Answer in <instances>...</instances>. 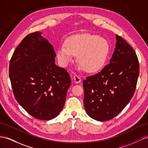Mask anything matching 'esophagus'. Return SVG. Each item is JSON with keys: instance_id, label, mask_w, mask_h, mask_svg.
<instances>
[{"instance_id": "obj_1", "label": "esophagus", "mask_w": 148, "mask_h": 148, "mask_svg": "<svg viewBox=\"0 0 148 148\" xmlns=\"http://www.w3.org/2000/svg\"><path fill=\"white\" fill-rule=\"evenodd\" d=\"M74 81L75 83H79L81 81V78L80 76H79V75H78L77 74H75L74 76Z\"/></svg>"}]
</instances>
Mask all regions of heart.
Wrapping results in <instances>:
<instances>
[{"label":"heart","mask_w":148,"mask_h":148,"mask_svg":"<svg viewBox=\"0 0 148 148\" xmlns=\"http://www.w3.org/2000/svg\"><path fill=\"white\" fill-rule=\"evenodd\" d=\"M110 51L108 41L99 36L82 34L69 38L58 48L57 56L60 65L66 66L77 55L79 64L86 71L94 73L105 65Z\"/></svg>","instance_id":"obj_1"}]
</instances>
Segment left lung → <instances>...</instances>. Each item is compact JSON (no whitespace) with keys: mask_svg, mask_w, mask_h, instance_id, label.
<instances>
[{"mask_svg":"<svg viewBox=\"0 0 148 148\" xmlns=\"http://www.w3.org/2000/svg\"><path fill=\"white\" fill-rule=\"evenodd\" d=\"M139 65L134 50L116 34V48L108 65L83 81L87 114L99 121L110 120L130 103L136 88Z\"/></svg>","mask_w":148,"mask_h":148,"instance_id":"8db88e82","label":"left lung"}]
</instances>
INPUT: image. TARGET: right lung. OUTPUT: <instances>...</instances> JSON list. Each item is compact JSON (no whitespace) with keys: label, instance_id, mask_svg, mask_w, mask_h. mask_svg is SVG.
Listing matches in <instances>:
<instances>
[{"label":"right lung","instance_id":"add662e5","mask_svg":"<svg viewBox=\"0 0 148 148\" xmlns=\"http://www.w3.org/2000/svg\"><path fill=\"white\" fill-rule=\"evenodd\" d=\"M55 57L52 45L35 32L24 38L10 60L14 97L37 119L50 120L59 114L71 84L67 71L55 64Z\"/></svg>","mask_w":148,"mask_h":148}]
</instances>
